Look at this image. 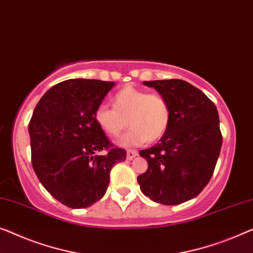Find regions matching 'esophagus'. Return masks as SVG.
<instances>
[{"mask_svg": "<svg viewBox=\"0 0 253 253\" xmlns=\"http://www.w3.org/2000/svg\"><path fill=\"white\" fill-rule=\"evenodd\" d=\"M138 155V152L137 151H133V149H129V151L126 152V159L127 160H132V159H134L135 156Z\"/></svg>", "mask_w": 253, "mask_h": 253, "instance_id": "1", "label": "esophagus"}]
</instances>
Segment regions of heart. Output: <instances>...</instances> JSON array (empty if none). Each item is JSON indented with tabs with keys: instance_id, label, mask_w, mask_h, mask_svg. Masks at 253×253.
I'll return each mask as SVG.
<instances>
[{
	"instance_id": "b5f03b06",
	"label": "heart",
	"mask_w": 253,
	"mask_h": 253,
	"mask_svg": "<svg viewBox=\"0 0 253 253\" xmlns=\"http://www.w3.org/2000/svg\"><path fill=\"white\" fill-rule=\"evenodd\" d=\"M113 108L99 105L94 111L98 126L111 137H118L132 126L119 140L123 147L138 146L146 141L160 140L167 133L171 122V108L168 100L157 93L133 86H126L112 98Z\"/></svg>"
}]
</instances>
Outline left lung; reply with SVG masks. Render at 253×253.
<instances>
[{
    "label": "left lung",
    "mask_w": 253,
    "mask_h": 253,
    "mask_svg": "<svg viewBox=\"0 0 253 253\" xmlns=\"http://www.w3.org/2000/svg\"><path fill=\"white\" fill-rule=\"evenodd\" d=\"M168 100L171 122L153 147L139 151L148 163L137 180L156 203L177 206L199 195L213 174L222 144L215 105L182 80L145 81Z\"/></svg>",
    "instance_id": "8db88e82"
}]
</instances>
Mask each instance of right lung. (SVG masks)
<instances>
[{
	"instance_id": "1",
	"label": "right lung",
	"mask_w": 253,
	"mask_h": 253,
	"mask_svg": "<svg viewBox=\"0 0 253 253\" xmlns=\"http://www.w3.org/2000/svg\"><path fill=\"white\" fill-rule=\"evenodd\" d=\"M114 82L75 79L51 87L28 124L32 164L54 199L72 209L92 206L105 195L113 166L126 159L94 121V111ZM107 150L106 154H99Z\"/></svg>"
}]
</instances>
